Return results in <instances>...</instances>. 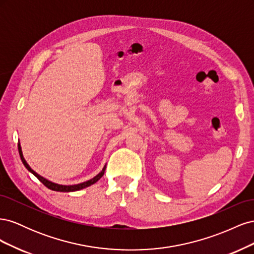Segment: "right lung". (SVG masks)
Instances as JSON below:
<instances>
[{
  "label": "right lung",
  "mask_w": 254,
  "mask_h": 254,
  "mask_svg": "<svg viewBox=\"0 0 254 254\" xmlns=\"http://www.w3.org/2000/svg\"><path fill=\"white\" fill-rule=\"evenodd\" d=\"M18 149H19V153H20V158L22 160V163L24 164V166L27 168V171L32 173L34 176H36L38 179H39L40 182H42L45 187H47L48 189L52 190H56V191H76V190H82L84 188H88L90 186H92V184L96 183L99 179L102 178V177L104 176L105 174V171H106V165L103 167L102 172L99 173L98 175H96L94 178H92L86 182H82V183H79V184H73V186H64V184H58V183H55V182H52L50 181L49 179L44 178V177H42L41 175H39L38 173H36L34 170H32V167H30L28 165V163L26 162V160L24 159V157H23V152H22V148H21V145H20V142L18 144Z\"/></svg>",
  "instance_id": "add662e5"
}]
</instances>
